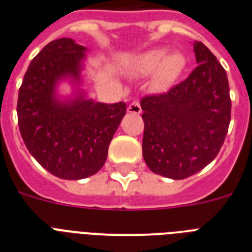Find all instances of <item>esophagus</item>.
I'll list each match as a JSON object with an SVG mask.
<instances>
[{"instance_id":"34e87169","label":"esophagus","mask_w":252,"mask_h":252,"mask_svg":"<svg viewBox=\"0 0 252 252\" xmlns=\"http://www.w3.org/2000/svg\"><path fill=\"white\" fill-rule=\"evenodd\" d=\"M128 112L131 113V114H139V113H142V108H140L139 100L134 99V100L131 101V103L128 105Z\"/></svg>"}]
</instances>
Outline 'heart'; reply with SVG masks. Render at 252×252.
Returning a JSON list of instances; mask_svg holds the SVG:
<instances>
[{
  "instance_id": "heart-1",
  "label": "heart",
  "mask_w": 252,
  "mask_h": 252,
  "mask_svg": "<svg viewBox=\"0 0 252 252\" xmlns=\"http://www.w3.org/2000/svg\"><path fill=\"white\" fill-rule=\"evenodd\" d=\"M185 67V59L181 54H169L165 49H152L138 56L130 66L134 76H147L156 72L154 84L158 88L168 87Z\"/></svg>"
}]
</instances>
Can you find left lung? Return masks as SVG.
<instances>
[{
  "mask_svg": "<svg viewBox=\"0 0 252 252\" xmlns=\"http://www.w3.org/2000/svg\"><path fill=\"white\" fill-rule=\"evenodd\" d=\"M197 67L167 93L143 96V158L152 172L183 180L215 159L231 121L227 75L216 56L194 44Z\"/></svg>",
  "mask_w": 252,
  "mask_h": 252,
  "instance_id": "1",
  "label": "left lung"
}]
</instances>
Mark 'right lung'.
Instances as JSON below:
<instances>
[{
    "label": "right lung",
    "mask_w": 252,
    "mask_h": 252,
    "mask_svg": "<svg viewBox=\"0 0 252 252\" xmlns=\"http://www.w3.org/2000/svg\"><path fill=\"white\" fill-rule=\"evenodd\" d=\"M85 50L71 38L49 42L32 59L19 90L17 119L25 146L63 180L87 178L103 167L126 110L123 101L94 103L83 94L66 103L55 98L60 79H80Z\"/></svg>",
    "instance_id": "add662e5"
}]
</instances>
